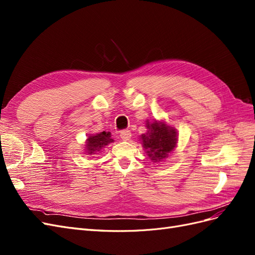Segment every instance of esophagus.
Masks as SVG:
<instances>
[{
    "label": "esophagus",
    "mask_w": 255,
    "mask_h": 255,
    "mask_svg": "<svg viewBox=\"0 0 255 255\" xmlns=\"http://www.w3.org/2000/svg\"><path fill=\"white\" fill-rule=\"evenodd\" d=\"M130 136H132V134H130L129 130H122L120 133V137L123 141H128L130 139Z\"/></svg>",
    "instance_id": "34e87169"
}]
</instances>
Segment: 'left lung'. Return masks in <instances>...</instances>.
I'll list each match as a JSON object with an SVG mask.
<instances>
[{"label":"left lung","instance_id":"8db88e82","mask_svg":"<svg viewBox=\"0 0 255 255\" xmlns=\"http://www.w3.org/2000/svg\"><path fill=\"white\" fill-rule=\"evenodd\" d=\"M146 133L139 136L142 148L153 163H159L168 158V155L176 148L179 134L176 128L166 121L154 119L145 120Z\"/></svg>","mask_w":255,"mask_h":255}]
</instances>
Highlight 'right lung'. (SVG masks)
I'll use <instances>...</instances> for the list:
<instances>
[{
  "label": "right lung",
  "instance_id": "obj_1",
  "mask_svg": "<svg viewBox=\"0 0 255 255\" xmlns=\"http://www.w3.org/2000/svg\"><path fill=\"white\" fill-rule=\"evenodd\" d=\"M114 142L112 135L110 132H101L97 134L88 135L86 141H85V154L86 155H94L99 152H101L103 148L110 143Z\"/></svg>",
  "mask_w": 255,
  "mask_h": 255
}]
</instances>
